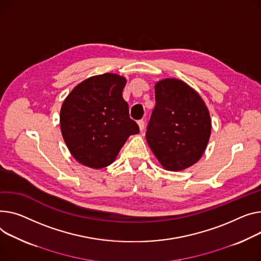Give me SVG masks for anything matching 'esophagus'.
Wrapping results in <instances>:
<instances>
[{
  "label": "esophagus",
  "instance_id": "34e87169",
  "mask_svg": "<svg viewBox=\"0 0 261 261\" xmlns=\"http://www.w3.org/2000/svg\"><path fill=\"white\" fill-rule=\"evenodd\" d=\"M137 124H138V127H140V130L143 131L144 128H145V121L143 119H141V120L137 121Z\"/></svg>",
  "mask_w": 261,
  "mask_h": 261
}]
</instances>
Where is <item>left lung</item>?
<instances>
[{
  "instance_id": "left-lung-1",
  "label": "left lung",
  "mask_w": 261,
  "mask_h": 261,
  "mask_svg": "<svg viewBox=\"0 0 261 261\" xmlns=\"http://www.w3.org/2000/svg\"><path fill=\"white\" fill-rule=\"evenodd\" d=\"M210 135L209 110L194 89L176 79L156 83L146 138L166 170L180 171L197 163Z\"/></svg>"
}]
</instances>
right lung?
Wrapping results in <instances>:
<instances>
[{
    "label": "right lung",
    "mask_w": 261,
    "mask_h": 261,
    "mask_svg": "<svg viewBox=\"0 0 261 261\" xmlns=\"http://www.w3.org/2000/svg\"><path fill=\"white\" fill-rule=\"evenodd\" d=\"M126 79L103 73L85 80L64 100L60 123L64 141L82 165H111L132 134L140 132L123 98Z\"/></svg>",
    "instance_id": "obj_1"
}]
</instances>
